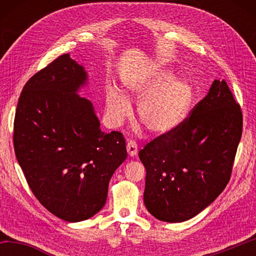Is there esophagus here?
<instances>
[{
	"mask_svg": "<svg viewBox=\"0 0 256 256\" xmlns=\"http://www.w3.org/2000/svg\"><path fill=\"white\" fill-rule=\"evenodd\" d=\"M126 150L131 157H136L138 154V144H136V141L130 140L126 144Z\"/></svg>",
	"mask_w": 256,
	"mask_h": 256,
	"instance_id": "34e87169",
	"label": "esophagus"
}]
</instances>
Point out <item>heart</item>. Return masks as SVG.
Segmentation results:
<instances>
[{
	"mask_svg": "<svg viewBox=\"0 0 256 256\" xmlns=\"http://www.w3.org/2000/svg\"><path fill=\"white\" fill-rule=\"evenodd\" d=\"M138 104V120L151 132L162 134L180 126L193 100V89L188 81L175 79L167 68H158L144 79L128 84L123 94L110 88L106 92V110L112 122L122 124L131 114L128 100Z\"/></svg>",
	"mask_w": 256,
	"mask_h": 256,
	"instance_id": "heart-1",
	"label": "heart"
}]
</instances>
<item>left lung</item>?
<instances>
[{"label": "left lung", "mask_w": 256, "mask_h": 256, "mask_svg": "<svg viewBox=\"0 0 256 256\" xmlns=\"http://www.w3.org/2000/svg\"><path fill=\"white\" fill-rule=\"evenodd\" d=\"M242 115L226 81L214 80L180 126L149 142L144 201L154 218L186 222L210 206L230 180Z\"/></svg>", "instance_id": "left-lung-1"}]
</instances>
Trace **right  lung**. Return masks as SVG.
Wrapping results in <instances>:
<instances>
[{"label":"right lung","instance_id":"1","mask_svg":"<svg viewBox=\"0 0 256 256\" xmlns=\"http://www.w3.org/2000/svg\"><path fill=\"white\" fill-rule=\"evenodd\" d=\"M86 82L84 68L60 55L24 84L14 118V152L30 190L68 222L102 209L128 157L123 134L104 132L92 104L78 94Z\"/></svg>","mask_w":256,"mask_h":256}]
</instances>
